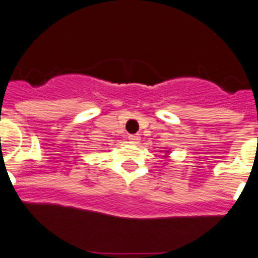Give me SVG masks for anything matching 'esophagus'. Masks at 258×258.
Segmentation results:
<instances>
[{
  "label": "esophagus",
  "instance_id": "esophagus-1",
  "mask_svg": "<svg viewBox=\"0 0 258 258\" xmlns=\"http://www.w3.org/2000/svg\"><path fill=\"white\" fill-rule=\"evenodd\" d=\"M128 140H130V143H133V144H139L140 136L139 135H130Z\"/></svg>",
  "mask_w": 258,
  "mask_h": 258
}]
</instances>
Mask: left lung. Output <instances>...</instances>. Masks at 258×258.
<instances>
[{"label": "left lung", "mask_w": 258, "mask_h": 258, "mask_svg": "<svg viewBox=\"0 0 258 258\" xmlns=\"http://www.w3.org/2000/svg\"><path fill=\"white\" fill-rule=\"evenodd\" d=\"M168 152H169V151H168Z\"/></svg>", "instance_id": "1"}]
</instances>
